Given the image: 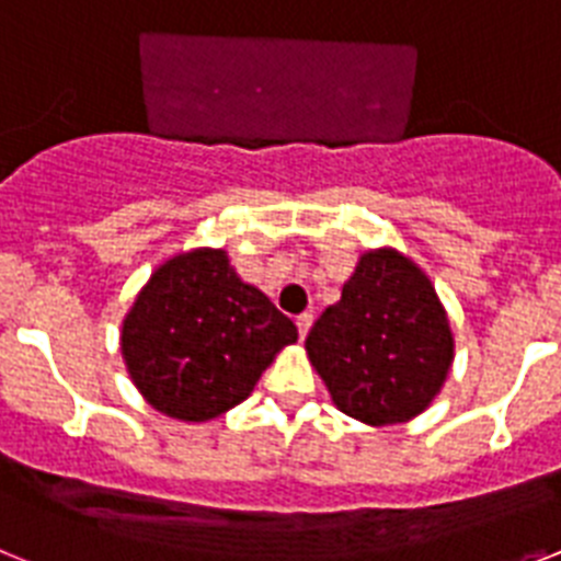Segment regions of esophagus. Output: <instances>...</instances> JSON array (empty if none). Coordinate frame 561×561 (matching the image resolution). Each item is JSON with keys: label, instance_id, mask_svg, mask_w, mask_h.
<instances>
[{"label": "esophagus", "instance_id": "obj_1", "mask_svg": "<svg viewBox=\"0 0 561 561\" xmlns=\"http://www.w3.org/2000/svg\"><path fill=\"white\" fill-rule=\"evenodd\" d=\"M295 323H297V334H300V340H306V334H309L311 323H314V314H311V311H304V314L297 317Z\"/></svg>", "mask_w": 561, "mask_h": 561}]
</instances>
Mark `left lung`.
I'll return each mask as SVG.
<instances>
[{
    "label": "left lung",
    "mask_w": 561,
    "mask_h": 561,
    "mask_svg": "<svg viewBox=\"0 0 561 561\" xmlns=\"http://www.w3.org/2000/svg\"><path fill=\"white\" fill-rule=\"evenodd\" d=\"M453 331L430 277L396 250L359 257L306 336L336 408L374 427L427 410L453 365Z\"/></svg>",
    "instance_id": "8db88e82"
}]
</instances>
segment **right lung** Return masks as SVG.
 Listing matches in <instances>:
<instances>
[{"instance_id":"1","label":"right lung","mask_w":561,"mask_h":561,"mask_svg":"<svg viewBox=\"0 0 561 561\" xmlns=\"http://www.w3.org/2000/svg\"><path fill=\"white\" fill-rule=\"evenodd\" d=\"M295 340V323L236 275L225 250L165 261L134 300L121 336L128 374L148 404L182 421L236 408Z\"/></svg>"}]
</instances>
